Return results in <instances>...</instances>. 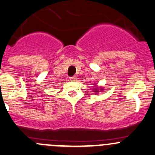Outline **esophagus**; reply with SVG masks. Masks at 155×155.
I'll return each mask as SVG.
<instances>
[{"label": "esophagus", "mask_w": 155, "mask_h": 155, "mask_svg": "<svg viewBox=\"0 0 155 155\" xmlns=\"http://www.w3.org/2000/svg\"><path fill=\"white\" fill-rule=\"evenodd\" d=\"M76 79H77V78H76V76H73V77H71V78H70V80H71V81H73V82H74V81H76Z\"/></svg>", "instance_id": "obj_1"}]
</instances>
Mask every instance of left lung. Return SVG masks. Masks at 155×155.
Listing matches in <instances>:
<instances>
[{"instance_id":"obj_1","label":"left lung","mask_w":155,"mask_h":155,"mask_svg":"<svg viewBox=\"0 0 155 155\" xmlns=\"http://www.w3.org/2000/svg\"><path fill=\"white\" fill-rule=\"evenodd\" d=\"M95 85H97V84H95ZM102 90H103V88H102V87H99V88L98 87H94V89H93V91L94 92V94H97V93L99 92V91H102Z\"/></svg>"}]
</instances>
